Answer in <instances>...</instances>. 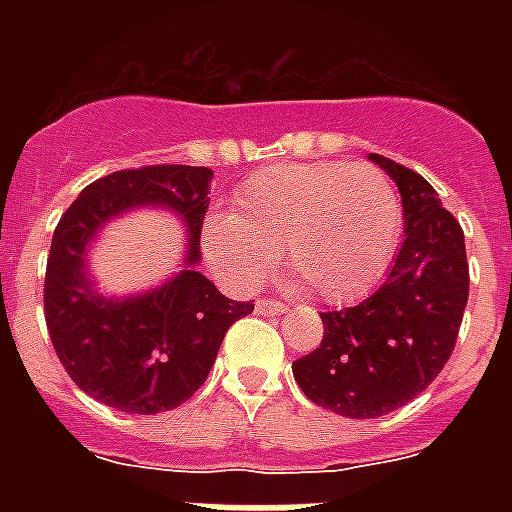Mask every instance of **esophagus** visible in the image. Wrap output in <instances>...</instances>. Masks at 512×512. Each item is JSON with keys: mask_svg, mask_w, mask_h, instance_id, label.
<instances>
[{"mask_svg": "<svg viewBox=\"0 0 512 512\" xmlns=\"http://www.w3.org/2000/svg\"><path fill=\"white\" fill-rule=\"evenodd\" d=\"M287 311L289 305L279 303V300H257V313H265V316H281Z\"/></svg>", "mask_w": 512, "mask_h": 512, "instance_id": "1", "label": "esophagus"}]
</instances>
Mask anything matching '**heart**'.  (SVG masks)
Wrapping results in <instances>:
<instances>
[{
    "label": "heart",
    "mask_w": 512,
    "mask_h": 512,
    "mask_svg": "<svg viewBox=\"0 0 512 512\" xmlns=\"http://www.w3.org/2000/svg\"><path fill=\"white\" fill-rule=\"evenodd\" d=\"M398 231V193L374 164H279L241 185L236 215L204 220L201 252L225 284L255 289L287 249L316 297L350 303L380 281Z\"/></svg>",
    "instance_id": "1"
}]
</instances>
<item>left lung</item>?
<instances>
[{
	"instance_id": "1",
	"label": "left lung",
	"mask_w": 512,
	"mask_h": 512,
	"mask_svg": "<svg viewBox=\"0 0 512 512\" xmlns=\"http://www.w3.org/2000/svg\"><path fill=\"white\" fill-rule=\"evenodd\" d=\"M393 177L404 241L388 279L364 303L321 313L324 340L292 364L313 404L372 420L409 404L449 361L468 305L465 233L436 188L414 170L369 154Z\"/></svg>"
}]
</instances>
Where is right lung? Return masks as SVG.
I'll list each match as a JSON object with an SVG mask.
<instances>
[{
	"mask_svg": "<svg viewBox=\"0 0 512 512\" xmlns=\"http://www.w3.org/2000/svg\"><path fill=\"white\" fill-rule=\"evenodd\" d=\"M209 183L212 170L188 164L119 170L87 185L52 233L47 332L68 377L100 404L130 414L170 412L204 385L233 321L255 311L252 300H228L196 271ZM143 203L184 217V271L140 296L106 298L89 281L86 247L108 219Z\"/></svg>",
	"mask_w": 512,
	"mask_h": 512,
	"instance_id": "right-lung-1",
	"label": "right lung"
}]
</instances>
